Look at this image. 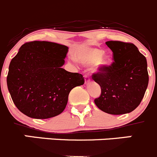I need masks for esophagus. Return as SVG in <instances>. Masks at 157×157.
Masks as SVG:
<instances>
[{"instance_id": "34e87169", "label": "esophagus", "mask_w": 157, "mask_h": 157, "mask_svg": "<svg viewBox=\"0 0 157 157\" xmlns=\"http://www.w3.org/2000/svg\"><path fill=\"white\" fill-rule=\"evenodd\" d=\"M84 77H85V83H86V84H88V83L90 82V76H89L88 75H85Z\"/></svg>"}]
</instances>
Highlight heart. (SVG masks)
I'll return each mask as SVG.
<instances>
[{
    "label": "heart",
    "mask_w": 157,
    "mask_h": 157,
    "mask_svg": "<svg viewBox=\"0 0 157 157\" xmlns=\"http://www.w3.org/2000/svg\"><path fill=\"white\" fill-rule=\"evenodd\" d=\"M74 57L78 62L85 66L95 64V70L99 72H106L113 64L111 54H105L100 49L82 47L75 52Z\"/></svg>",
    "instance_id": "b5f03b06"
}]
</instances>
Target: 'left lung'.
Listing matches in <instances>:
<instances>
[{"label":"left lung","instance_id":"1","mask_svg":"<svg viewBox=\"0 0 157 157\" xmlns=\"http://www.w3.org/2000/svg\"><path fill=\"white\" fill-rule=\"evenodd\" d=\"M114 61L106 72H97L92 78L101 87V95L94 102L110 114L133 111L140 104L149 83L147 61L137 47L131 43L107 41Z\"/></svg>","mask_w":157,"mask_h":157}]
</instances>
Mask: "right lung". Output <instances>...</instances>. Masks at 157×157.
<instances>
[{"mask_svg": "<svg viewBox=\"0 0 157 157\" xmlns=\"http://www.w3.org/2000/svg\"><path fill=\"white\" fill-rule=\"evenodd\" d=\"M68 47L47 41L23 44L11 61L7 85L17 108L32 118L47 119L64 111L69 93L84 84L81 74L62 68Z\"/></svg>", "mask_w": 157, "mask_h": 157, "instance_id": "obj_1", "label": "right lung"}]
</instances>
